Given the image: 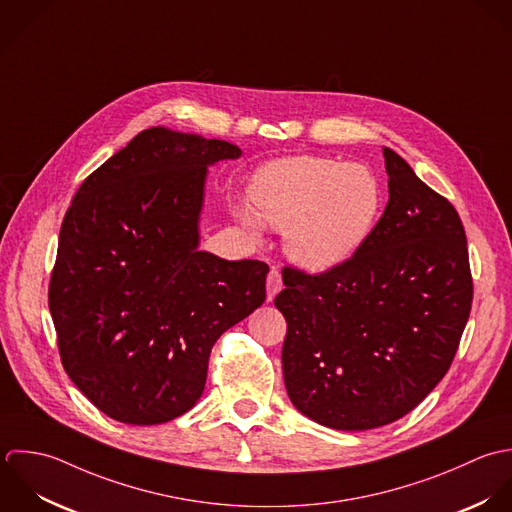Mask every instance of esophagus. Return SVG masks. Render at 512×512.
<instances>
[{"label": "esophagus", "instance_id": "1", "mask_svg": "<svg viewBox=\"0 0 512 512\" xmlns=\"http://www.w3.org/2000/svg\"><path fill=\"white\" fill-rule=\"evenodd\" d=\"M280 290H282V274H280L276 268H272V270H270V274H268V278H266L268 302H272V300H274V296H276Z\"/></svg>", "mask_w": 512, "mask_h": 512}]
</instances>
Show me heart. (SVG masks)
<instances>
[{
	"instance_id": "b5f03b06",
	"label": "heart",
	"mask_w": 512,
	"mask_h": 512,
	"mask_svg": "<svg viewBox=\"0 0 512 512\" xmlns=\"http://www.w3.org/2000/svg\"><path fill=\"white\" fill-rule=\"evenodd\" d=\"M250 200L257 212L242 206L236 208V218L252 236L262 234L264 220L284 230V248L292 262L312 272H328L367 242L381 214L383 192L365 165L290 157L254 174Z\"/></svg>"
}]
</instances>
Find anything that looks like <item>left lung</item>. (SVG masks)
Segmentation results:
<instances>
[{"label": "left lung", "mask_w": 512, "mask_h": 512, "mask_svg": "<svg viewBox=\"0 0 512 512\" xmlns=\"http://www.w3.org/2000/svg\"><path fill=\"white\" fill-rule=\"evenodd\" d=\"M389 200L367 242L338 268L286 266L274 304L288 322L284 383L312 421L365 431L415 409L449 371L473 278L463 222L383 147Z\"/></svg>", "instance_id": "left-lung-1"}]
</instances>
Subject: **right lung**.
<instances>
[{
  "label": "right lung",
  "mask_w": 512,
  "mask_h": 512,
  "mask_svg": "<svg viewBox=\"0 0 512 512\" xmlns=\"http://www.w3.org/2000/svg\"><path fill=\"white\" fill-rule=\"evenodd\" d=\"M242 151L153 127L91 172L59 232L61 363L105 415L159 425L200 399L216 340L266 300L268 264L198 250L208 167Z\"/></svg>",
  "instance_id": "add662e5"
}]
</instances>
